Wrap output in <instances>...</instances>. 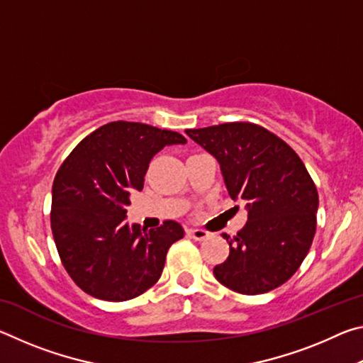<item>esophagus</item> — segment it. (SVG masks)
Masks as SVG:
<instances>
[{
  "mask_svg": "<svg viewBox=\"0 0 363 363\" xmlns=\"http://www.w3.org/2000/svg\"><path fill=\"white\" fill-rule=\"evenodd\" d=\"M187 233L194 238V240H199V242L206 240V238L211 237V233L208 230H203V229H189Z\"/></svg>",
  "mask_w": 363,
  "mask_h": 363,
  "instance_id": "obj_1",
  "label": "esophagus"
}]
</instances>
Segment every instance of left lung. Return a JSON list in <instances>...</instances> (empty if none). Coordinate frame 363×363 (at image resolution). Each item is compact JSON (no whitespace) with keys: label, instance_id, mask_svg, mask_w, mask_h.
<instances>
[{"label":"left lung","instance_id":"left-lung-1","mask_svg":"<svg viewBox=\"0 0 363 363\" xmlns=\"http://www.w3.org/2000/svg\"><path fill=\"white\" fill-rule=\"evenodd\" d=\"M186 133L218 160L230 199L245 201L248 210L237 237L223 233L230 251L213 269L214 277L242 294L284 285L315 235L318 194L304 163L285 140L250 121Z\"/></svg>","mask_w":363,"mask_h":363}]
</instances>
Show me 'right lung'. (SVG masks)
<instances>
[{"label": "right lung", "instance_id": "obj_1", "mask_svg": "<svg viewBox=\"0 0 363 363\" xmlns=\"http://www.w3.org/2000/svg\"><path fill=\"white\" fill-rule=\"evenodd\" d=\"M179 133L133 121H112L86 136L60 164L52 184L51 229L60 261L84 293L128 301L158 281L171 245L184 229L126 223L133 190L163 147L186 144Z\"/></svg>", "mask_w": 363, "mask_h": 363}]
</instances>
